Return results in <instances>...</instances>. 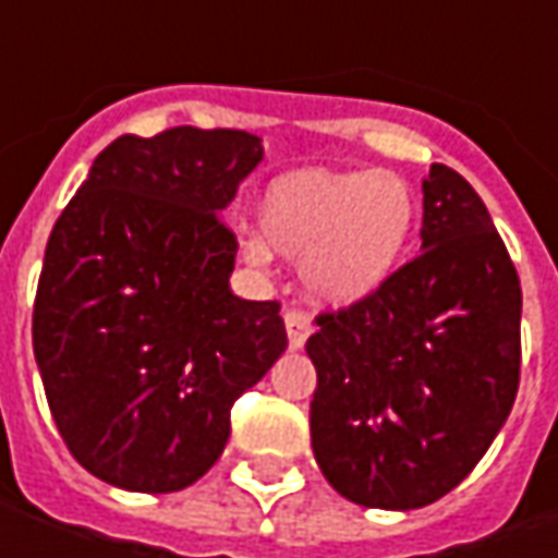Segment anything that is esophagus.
<instances>
[{"instance_id":"obj_1","label":"esophagus","mask_w":558,"mask_h":558,"mask_svg":"<svg viewBox=\"0 0 558 558\" xmlns=\"http://www.w3.org/2000/svg\"><path fill=\"white\" fill-rule=\"evenodd\" d=\"M286 332H289V344L294 348V351H298V348H304V341H307L313 332L311 313L286 311Z\"/></svg>"}]
</instances>
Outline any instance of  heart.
I'll list each match as a JSON object with an SVG mask.
<instances>
[{"label":"heart","mask_w":558,"mask_h":558,"mask_svg":"<svg viewBox=\"0 0 558 558\" xmlns=\"http://www.w3.org/2000/svg\"><path fill=\"white\" fill-rule=\"evenodd\" d=\"M416 198L395 173L301 170L269 185L260 202L264 235H242L251 267H269L272 244L301 260L313 298L354 304L381 289L407 254Z\"/></svg>","instance_id":"heart-1"}]
</instances>
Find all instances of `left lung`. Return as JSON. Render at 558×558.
Segmentation results:
<instances>
[{
	"mask_svg": "<svg viewBox=\"0 0 558 558\" xmlns=\"http://www.w3.org/2000/svg\"><path fill=\"white\" fill-rule=\"evenodd\" d=\"M422 254L351 307L316 316L313 457L369 509L440 500L504 428L522 366V286L478 192L432 163Z\"/></svg>",
	"mask_w": 558,
	"mask_h": 558,
	"instance_id": "1",
	"label": "left lung"
}]
</instances>
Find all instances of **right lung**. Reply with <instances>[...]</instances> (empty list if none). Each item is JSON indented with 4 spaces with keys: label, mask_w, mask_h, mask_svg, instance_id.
<instances>
[{
    "label": "right lung",
    "mask_w": 558,
    "mask_h": 558,
    "mask_svg": "<svg viewBox=\"0 0 558 558\" xmlns=\"http://www.w3.org/2000/svg\"><path fill=\"white\" fill-rule=\"evenodd\" d=\"M260 161L245 130L120 136L54 223L33 354L61 438L101 482H198L232 403L289 348L276 301L229 289L239 242L220 214Z\"/></svg>",
    "instance_id": "1"
}]
</instances>
